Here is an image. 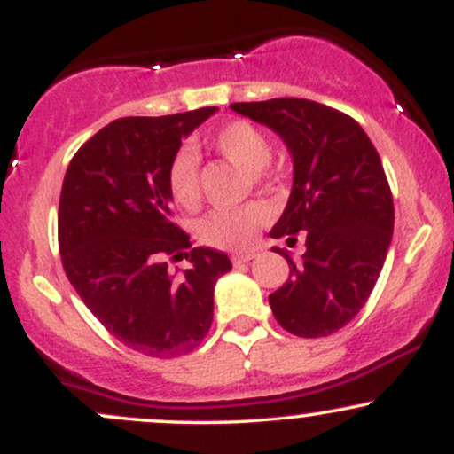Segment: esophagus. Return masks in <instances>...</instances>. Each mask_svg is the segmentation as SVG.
Masks as SVG:
<instances>
[{
    "mask_svg": "<svg viewBox=\"0 0 454 454\" xmlns=\"http://www.w3.org/2000/svg\"><path fill=\"white\" fill-rule=\"evenodd\" d=\"M256 258V252H243V254H234L232 256V264L237 267V264H245L249 262V260Z\"/></svg>",
    "mask_w": 454,
    "mask_h": 454,
    "instance_id": "obj_1",
    "label": "esophagus"
}]
</instances>
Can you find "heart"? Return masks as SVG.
I'll return each instance as SVG.
<instances>
[{"label":"heart","mask_w":454,"mask_h":454,"mask_svg":"<svg viewBox=\"0 0 454 454\" xmlns=\"http://www.w3.org/2000/svg\"><path fill=\"white\" fill-rule=\"evenodd\" d=\"M209 145L222 158L252 173L254 181L267 179L270 140L254 123L243 121V119L226 123L209 138ZM166 184H168V192L176 205L194 209L200 200V160L194 151H176L168 164ZM267 209L252 202V205L237 207V209L213 211L200 222L198 231H200L202 241L211 247L243 252L256 241L258 228L267 222Z\"/></svg>","instance_id":"obj_1"}]
</instances>
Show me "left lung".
Here are the masks:
<instances>
[{
    "label": "left lung",
    "instance_id": "left-lung-1",
    "mask_svg": "<svg viewBox=\"0 0 454 454\" xmlns=\"http://www.w3.org/2000/svg\"><path fill=\"white\" fill-rule=\"evenodd\" d=\"M232 111L278 132L293 155L288 205L270 237L296 243L303 262L269 296L275 320L296 337L340 331L367 303L393 239L395 207L382 161L364 129L346 113L303 98L237 102Z\"/></svg>",
    "mask_w": 454,
    "mask_h": 454
}]
</instances>
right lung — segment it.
<instances>
[{"instance_id": "add662e5", "label": "right lung", "mask_w": 454, "mask_h": 454, "mask_svg": "<svg viewBox=\"0 0 454 454\" xmlns=\"http://www.w3.org/2000/svg\"><path fill=\"white\" fill-rule=\"evenodd\" d=\"M215 106L166 117H123L76 151L59 196L61 264L82 303L123 346L155 358L192 352L213 320V288L226 254L192 247L170 222L166 173ZM185 257L184 274L165 258Z\"/></svg>"}]
</instances>
